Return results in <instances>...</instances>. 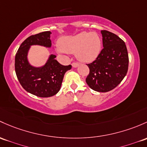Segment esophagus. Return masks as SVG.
I'll use <instances>...</instances> for the list:
<instances>
[{
	"mask_svg": "<svg viewBox=\"0 0 147 147\" xmlns=\"http://www.w3.org/2000/svg\"><path fill=\"white\" fill-rule=\"evenodd\" d=\"M79 65H80V64L78 63H72V66L73 67H78Z\"/></svg>",
	"mask_w": 147,
	"mask_h": 147,
	"instance_id": "esophagus-1",
	"label": "esophagus"
}]
</instances>
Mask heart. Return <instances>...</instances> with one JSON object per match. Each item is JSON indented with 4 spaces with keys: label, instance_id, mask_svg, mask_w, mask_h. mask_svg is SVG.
<instances>
[{
    "label": "heart",
    "instance_id": "heart-1",
    "mask_svg": "<svg viewBox=\"0 0 147 147\" xmlns=\"http://www.w3.org/2000/svg\"><path fill=\"white\" fill-rule=\"evenodd\" d=\"M58 44L55 50L60 55L75 53L78 61L90 63L99 55L102 41L96 32H82L73 36L62 37Z\"/></svg>",
    "mask_w": 147,
    "mask_h": 147
}]
</instances>
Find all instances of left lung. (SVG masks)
Listing matches in <instances>:
<instances>
[{"instance_id":"obj_1","label":"left lung","mask_w":147,"mask_h":147,"mask_svg":"<svg viewBox=\"0 0 147 147\" xmlns=\"http://www.w3.org/2000/svg\"><path fill=\"white\" fill-rule=\"evenodd\" d=\"M103 49L96 61L87 66L86 84L96 92H107L121 82L128 69L127 50L124 41L115 34L101 30Z\"/></svg>"}]
</instances>
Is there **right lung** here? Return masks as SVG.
Instances as JSON below:
<instances>
[{"label": "right lung", "mask_w": 147, "mask_h": 147, "mask_svg": "<svg viewBox=\"0 0 147 147\" xmlns=\"http://www.w3.org/2000/svg\"><path fill=\"white\" fill-rule=\"evenodd\" d=\"M50 31L32 35L26 38L15 55V68L20 83L29 93L38 97H50L61 89L64 75L72 68L70 65H63L51 54L46 63L40 67L32 65L28 60V53L32 46L51 47Z\"/></svg>", "instance_id": "1"}]
</instances>
